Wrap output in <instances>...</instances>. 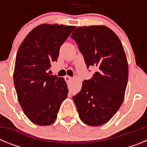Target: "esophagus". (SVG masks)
Returning <instances> with one entry per match:
<instances>
[{"mask_svg": "<svg viewBox=\"0 0 147 147\" xmlns=\"http://www.w3.org/2000/svg\"><path fill=\"white\" fill-rule=\"evenodd\" d=\"M72 80V77H71V76H65V82H69L70 81H71V80Z\"/></svg>", "mask_w": 147, "mask_h": 147, "instance_id": "obj_1", "label": "esophagus"}]
</instances>
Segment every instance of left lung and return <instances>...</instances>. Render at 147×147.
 <instances>
[{"mask_svg":"<svg viewBox=\"0 0 147 147\" xmlns=\"http://www.w3.org/2000/svg\"><path fill=\"white\" fill-rule=\"evenodd\" d=\"M84 57L87 67L97 71L84 80L73 97L85 124L97 127L110 121L123 103L128 81V64L118 36L105 26L77 27L71 35Z\"/></svg>","mask_w":147,"mask_h":147,"instance_id":"8db88e82","label":"left lung"}]
</instances>
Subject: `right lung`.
I'll return each instance as SVG.
<instances>
[{
  "mask_svg": "<svg viewBox=\"0 0 147 147\" xmlns=\"http://www.w3.org/2000/svg\"><path fill=\"white\" fill-rule=\"evenodd\" d=\"M75 26L42 24L27 35L18 51L14 71L18 98L34 124H53L68 90L63 78L48 72L57 62L61 45Z\"/></svg>",
  "mask_w": 147,
  "mask_h": 147,
  "instance_id": "1",
  "label": "right lung"
}]
</instances>
